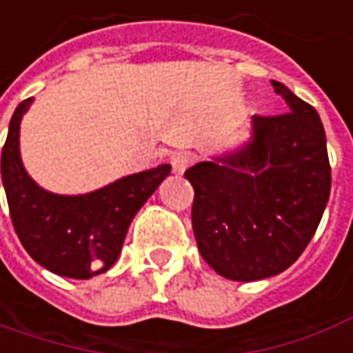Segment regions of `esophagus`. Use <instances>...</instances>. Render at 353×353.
I'll use <instances>...</instances> for the list:
<instances>
[{
  "label": "esophagus",
  "mask_w": 353,
  "mask_h": 353,
  "mask_svg": "<svg viewBox=\"0 0 353 353\" xmlns=\"http://www.w3.org/2000/svg\"><path fill=\"white\" fill-rule=\"evenodd\" d=\"M194 155L188 152H179L174 153L171 157V165H172V172H176V174H182V172L186 171L188 167H190L192 163H194Z\"/></svg>",
  "instance_id": "1"
}]
</instances>
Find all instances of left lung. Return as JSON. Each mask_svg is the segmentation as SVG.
I'll list each match as a JSON object with an SVG mask.
<instances>
[{
	"label": "left lung",
	"mask_w": 353,
	"mask_h": 353,
	"mask_svg": "<svg viewBox=\"0 0 353 353\" xmlns=\"http://www.w3.org/2000/svg\"><path fill=\"white\" fill-rule=\"evenodd\" d=\"M288 113L252 117L240 150L196 163L192 227L201 257L225 279L286 271L319 227L330 196L327 136L317 111L271 80Z\"/></svg>",
	"instance_id": "obj_1"
}]
</instances>
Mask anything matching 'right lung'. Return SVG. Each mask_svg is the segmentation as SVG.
I'll use <instances>...</instances> for the list:
<instances>
[{"mask_svg":"<svg viewBox=\"0 0 353 353\" xmlns=\"http://www.w3.org/2000/svg\"><path fill=\"white\" fill-rule=\"evenodd\" d=\"M32 101L24 99L14 109L1 150V181L14 232L36 263L86 281L115 263L132 219L169 176L171 165L128 174L88 194L43 190L21 159V121Z\"/></svg>","mask_w":353,"mask_h":353,"instance_id":"right-lung-1","label":"right lung"}]
</instances>
